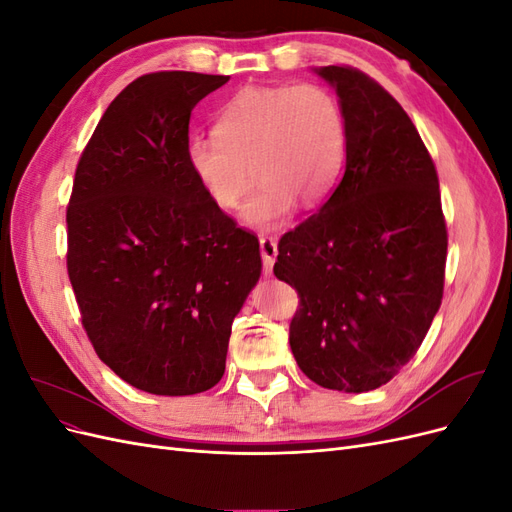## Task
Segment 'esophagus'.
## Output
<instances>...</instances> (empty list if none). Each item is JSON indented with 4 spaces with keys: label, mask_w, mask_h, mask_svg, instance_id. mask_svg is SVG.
I'll list each match as a JSON object with an SVG mask.
<instances>
[{
    "label": "esophagus",
    "mask_w": 512,
    "mask_h": 512,
    "mask_svg": "<svg viewBox=\"0 0 512 512\" xmlns=\"http://www.w3.org/2000/svg\"><path fill=\"white\" fill-rule=\"evenodd\" d=\"M260 254L262 262H265V273L271 275L277 258V241L273 237H260Z\"/></svg>",
    "instance_id": "esophagus-1"
}]
</instances>
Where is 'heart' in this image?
Segmentation results:
<instances>
[{"instance_id": "heart-1", "label": "heart", "mask_w": 512, "mask_h": 512, "mask_svg": "<svg viewBox=\"0 0 512 512\" xmlns=\"http://www.w3.org/2000/svg\"><path fill=\"white\" fill-rule=\"evenodd\" d=\"M348 123L333 91L322 85L245 87L215 121V136H194L185 160L200 188L220 209L243 205L258 228L280 224L301 198L314 205L337 183L346 162Z\"/></svg>"}]
</instances>
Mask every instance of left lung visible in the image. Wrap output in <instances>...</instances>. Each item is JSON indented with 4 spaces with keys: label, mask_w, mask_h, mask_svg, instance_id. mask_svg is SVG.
<instances>
[{
    "label": "left lung",
    "mask_w": 512,
    "mask_h": 512,
    "mask_svg": "<svg viewBox=\"0 0 512 512\" xmlns=\"http://www.w3.org/2000/svg\"><path fill=\"white\" fill-rule=\"evenodd\" d=\"M344 108L346 170L331 198L280 241L277 280L297 288L290 348L331 391L365 393L416 354L444 288L438 173L399 102L348 66L314 68Z\"/></svg>",
    "instance_id": "obj_1"
}]
</instances>
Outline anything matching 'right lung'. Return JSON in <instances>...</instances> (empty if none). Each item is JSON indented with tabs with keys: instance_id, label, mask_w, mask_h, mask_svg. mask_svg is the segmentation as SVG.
I'll list each match as a JSON object with an SVG mask.
<instances>
[{
	"instance_id": "1",
	"label": "right lung",
	"mask_w": 512,
	"mask_h": 512,
	"mask_svg": "<svg viewBox=\"0 0 512 512\" xmlns=\"http://www.w3.org/2000/svg\"><path fill=\"white\" fill-rule=\"evenodd\" d=\"M228 76L153 72L106 108L76 166L68 275L83 327L115 374L151 395L218 384L232 320L256 286L258 239L200 188L190 115Z\"/></svg>"
}]
</instances>
